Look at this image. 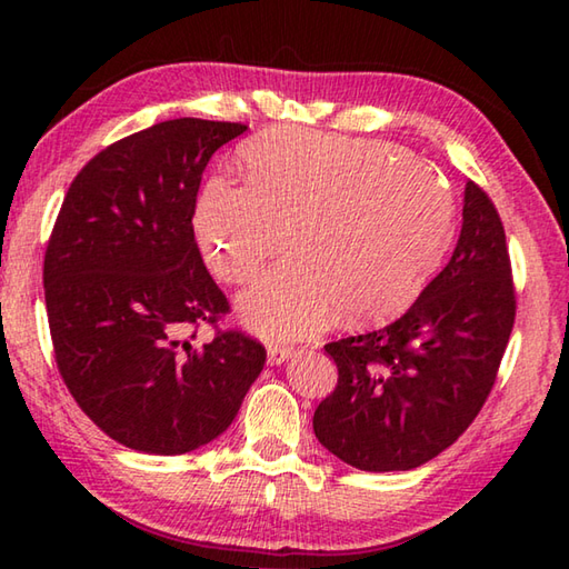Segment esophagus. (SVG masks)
Instances as JSON below:
<instances>
[{
	"label": "esophagus",
	"mask_w": 569,
	"mask_h": 569,
	"mask_svg": "<svg viewBox=\"0 0 569 569\" xmlns=\"http://www.w3.org/2000/svg\"><path fill=\"white\" fill-rule=\"evenodd\" d=\"M293 356V349L291 346H281V343H268V363L271 366H278L288 361Z\"/></svg>",
	"instance_id": "1"
}]
</instances>
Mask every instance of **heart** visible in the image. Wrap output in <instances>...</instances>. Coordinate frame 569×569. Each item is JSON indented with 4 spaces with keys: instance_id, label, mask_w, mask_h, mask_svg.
<instances>
[{
    "instance_id": "b5f03b06",
    "label": "heart",
    "mask_w": 569,
    "mask_h": 569,
    "mask_svg": "<svg viewBox=\"0 0 569 569\" xmlns=\"http://www.w3.org/2000/svg\"><path fill=\"white\" fill-rule=\"evenodd\" d=\"M243 186L213 178L192 228L220 281L248 283L286 246L296 253L238 296L250 329L273 339L401 313L455 238L447 180L397 142L273 128L238 148Z\"/></svg>"
}]
</instances>
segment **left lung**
Listing matches in <instances>:
<instances>
[{"mask_svg": "<svg viewBox=\"0 0 569 569\" xmlns=\"http://www.w3.org/2000/svg\"><path fill=\"white\" fill-rule=\"evenodd\" d=\"M515 323L502 220L465 188L451 261L383 329L326 343L339 383L313 413L321 445L363 471L427 465L465 435L487 401Z\"/></svg>", "mask_w": 569, "mask_h": 569, "instance_id": "obj_1", "label": "left lung"}]
</instances>
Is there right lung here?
Returning a JSON list of instances; mask_svg holds the SVG:
<instances>
[{
	"instance_id": "obj_1",
	"label": "right lung",
	"mask_w": 569,
	"mask_h": 569,
	"mask_svg": "<svg viewBox=\"0 0 569 569\" xmlns=\"http://www.w3.org/2000/svg\"><path fill=\"white\" fill-rule=\"evenodd\" d=\"M246 130L178 118L118 140L77 172L47 243L57 369L80 409L134 451L213 441L263 371L266 349L243 333L186 339L228 311L192 213L208 160Z\"/></svg>"
}]
</instances>
